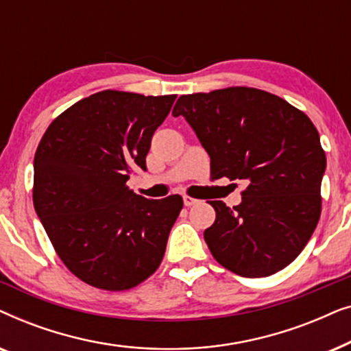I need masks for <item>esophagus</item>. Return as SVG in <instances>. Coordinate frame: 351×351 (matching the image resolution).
<instances>
[{"instance_id": "esophagus-1", "label": "esophagus", "mask_w": 351, "mask_h": 351, "mask_svg": "<svg viewBox=\"0 0 351 351\" xmlns=\"http://www.w3.org/2000/svg\"><path fill=\"white\" fill-rule=\"evenodd\" d=\"M199 203V199H196V198H191V196H184V204L185 206H195V204H198Z\"/></svg>"}]
</instances>
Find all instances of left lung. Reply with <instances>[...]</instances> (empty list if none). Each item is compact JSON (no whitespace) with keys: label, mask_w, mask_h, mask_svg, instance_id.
<instances>
[{"label":"left lung","mask_w":351,"mask_h":351,"mask_svg":"<svg viewBox=\"0 0 351 351\" xmlns=\"http://www.w3.org/2000/svg\"><path fill=\"white\" fill-rule=\"evenodd\" d=\"M172 114L193 128L213 179L246 184L233 209L209 201L215 222L204 241L215 261L244 278L289 265L321 215L326 155L315 124L285 99L244 86L180 95Z\"/></svg>","instance_id":"1"}]
</instances>
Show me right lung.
Listing matches in <instances>:
<instances>
[{"mask_svg":"<svg viewBox=\"0 0 351 351\" xmlns=\"http://www.w3.org/2000/svg\"><path fill=\"white\" fill-rule=\"evenodd\" d=\"M176 95L100 90L60 113L36 148L33 204L76 278L126 291L156 271L184 199H147L126 185L147 171L152 137Z\"/></svg>","mask_w":351,"mask_h":351,"instance_id":"add662e5","label":"right lung"}]
</instances>
